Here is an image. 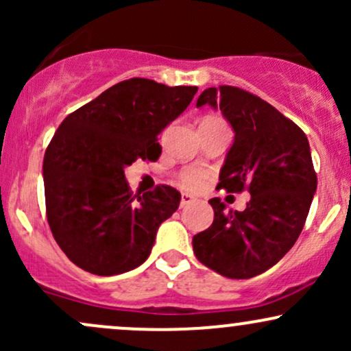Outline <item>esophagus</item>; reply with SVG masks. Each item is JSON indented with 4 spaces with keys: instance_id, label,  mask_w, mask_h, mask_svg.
<instances>
[{
    "instance_id": "34e87169",
    "label": "esophagus",
    "mask_w": 351,
    "mask_h": 351,
    "mask_svg": "<svg viewBox=\"0 0 351 351\" xmlns=\"http://www.w3.org/2000/svg\"><path fill=\"white\" fill-rule=\"evenodd\" d=\"M193 201H195V198H193V196H189V195H183L181 196V201H180V206L181 208H184V206H188V204H191Z\"/></svg>"
}]
</instances>
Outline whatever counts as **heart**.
<instances>
[{
    "label": "heart",
    "mask_w": 351,
    "mask_h": 351,
    "mask_svg": "<svg viewBox=\"0 0 351 351\" xmlns=\"http://www.w3.org/2000/svg\"><path fill=\"white\" fill-rule=\"evenodd\" d=\"M209 178L208 171L203 168H188L180 173V183L184 189L189 191H196V189L203 188Z\"/></svg>",
    "instance_id": "heart-1"
}]
</instances>
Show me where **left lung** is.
<instances>
[{
    "label": "left lung",
    "mask_w": 351,
    "mask_h": 351,
    "mask_svg": "<svg viewBox=\"0 0 351 351\" xmlns=\"http://www.w3.org/2000/svg\"><path fill=\"white\" fill-rule=\"evenodd\" d=\"M196 106L219 108L236 134L217 189H247L251 199L244 211L209 199L215 221L193 237V251L221 276L251 279L279 263L304 229L317 189L307 135L271 104L239 87H209Z\"/></svg>",
    "instance_id": "obj_1"
}]
</instances>
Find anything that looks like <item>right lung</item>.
Returning <instances> with one entry per match:
<instances>
[{
    "mask_svg": "<svg viewBox=\"0 0 351 351\" xmlns=\"http://www.w3.org/2000/svg\"><path fill=\"white\" fill-rule=\"evenodd\" d=\"M198 87L134 77L115 84L62 120L44 155L47 223L62 252L84 271L117 276L150 256L156 231L181 195L158 184L132 193L123 168L158 160L160 132Z\"/></svg>",
    "mask_w": 351,
    "mask_h": 351,
    "instance_id": "right-lung-1",
    "label": "right lung"
}]
</instances>
